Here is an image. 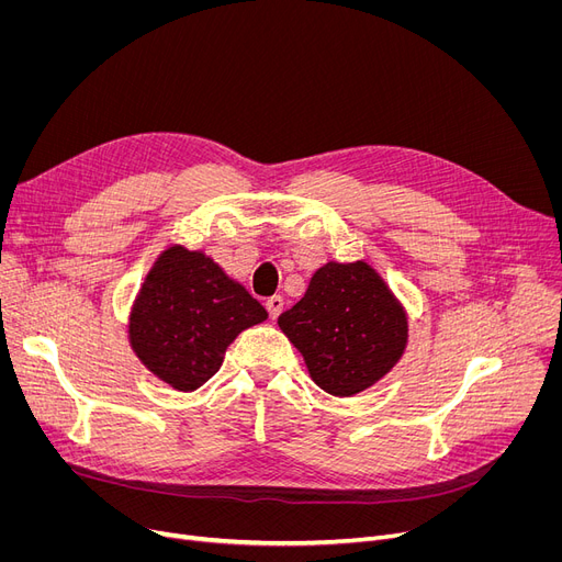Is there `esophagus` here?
<instances>
[{"label": "esophagus", "mask_w": 562, "mask_h": 562, "mask_svg": "<svg viewBox=\"0 0 562 562\" xmlns=\"http://www.w3.org/2000/svg\"><path fill=\"white\" fill-rule=\"evenodd\" d=\"M266 310H269L271 318H278L284 310V299L282 296H271L269 301H266Z\"/></svg>", "instance_id": "1"}]
</instances>
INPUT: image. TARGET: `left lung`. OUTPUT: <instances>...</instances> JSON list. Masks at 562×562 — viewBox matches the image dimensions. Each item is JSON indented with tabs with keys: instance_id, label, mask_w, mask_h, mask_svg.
I'll return each mask as SVG.
<instances>
[{
	"instance_id": "1",
	"label": "left lung",
	"mask_w": 562,
	"mask_h": 562,
	"mask_svg": "<svg viewBox=\"0 0 562 562\" xmlns=\"http://www.w3.org/2000/svg\"><path fill=\"white\" fill-rule=\"evenodd\" d=\"M316 385L356 396L387 375L407 346V314L367 261H328L278 318Z\"/></svg>"
}]
</instances>
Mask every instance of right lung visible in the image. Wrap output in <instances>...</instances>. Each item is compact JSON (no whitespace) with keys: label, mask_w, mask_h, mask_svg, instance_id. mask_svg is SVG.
<instances>
[{"label":"right lung","mask_w":562,"mask_h":562,"mask_svg":"<svg viewBox=\"0 0 562 562\" xmlns=\"http://www.w3.org/2000/svg\"><path fill=\"white\" fill-rule=\"evenodd\" d=\"M269 318L244 284L200 250L166 248L134 301L130 344L136 358L177 392L202 387L227 346Z\"/></svg>","instance_id":"add662e5"}]
</instances>
